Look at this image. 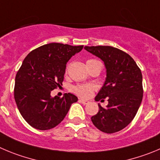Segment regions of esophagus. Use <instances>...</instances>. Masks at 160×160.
<instances>
[{"label":"esophagus","instance_id":"obj_1","mask_svg":"<svg viewBox=\"0 0 160 160\" xmlns=\"http://www.w3.org/2000/svg\"><path fill=\"white\" fill-rule=\"evenodd\" d=\"M79 102H81V103L83 104V105H87V104L89 103L88 101L84 100V99H82V98H80V99H79Z\"/></svg>","mask_w":160,"mask_h":160}]
</instances>
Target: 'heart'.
Here are the masks:
<instances>
[{"label":"heart","instance_id":"obj_1","mask_svg":"<svg viewBox=\"0 0 160 160\" xmlns=\"http://www.w3.org/2000/svg\"><path fill=\"white\" fill-rule=\"evenodd\" d=\"M96 61L97 60L95 59H88L87 61V65L96 62ZM95 85L91 84V83H83V84H78L75 87H73L72 91L79 96L83 97V98H88L89 96H91L92 92L95 91Z\"/></svg>","mask_w":160,"mask_h":160}]
</instances>
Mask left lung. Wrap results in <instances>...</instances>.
I'll return each instance as SVG.
<instances>
[{
  "label": "left lung",
  "mask_w": 160,
  "mask_h": 160,
  "mask_svg": "<svg viewBox=\"0 0 160 160\" xmlns=\"http://www.w3.org/2000/svg\"><path fill=\"white\" fill-rule=\"evenodd\" d=\"M84 49L102 59L107 78L95 97L107 98L106 108L98 105V112L92 117L95 127L106 133H114L125 128L137 114L143 98L142 73L128 53L109 46H85Z\"/></svg>",
  "instance_id": "8db88e82"
}]
</instances>
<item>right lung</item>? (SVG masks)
<instances>
[{"label":"right lung","mask_w":160,"mask_h":160,"mask_svg":"<svg viewBox=\"0 0 160 160\" xmlns=\"http://www.w3.org/2000/svg\"><path fill=\"white\" fill-rule=\"evenodd\" d=\"M83 46L53 42L32 50L23 60L15 80L14 98L19 113L35 129L47 130L62 122L78 98L71 93L52 98L62 85L66 64Z\"/></svg>","instance_id":"1"}]
</instances>
